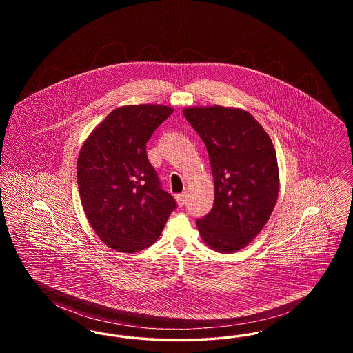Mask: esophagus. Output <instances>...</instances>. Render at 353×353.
Returning a JSON list of instances; mask_svg holds the SVG:
<instances>
[{
	"instance_id": "obj_1",
	"label": "esophagus",
	"mask_w": 353,
	"mask_h": 353,
	"mask_svg": "<svg viewBox=\"0 0 353 353\" xmlns=\"http://www.w3.org/2000/svg\"><path fill=\"white\" fill-rule=\"evenodd\" d=\"M176 201H177V205H179L180 208H183L185 205V201H186V196H185V194L176 196Z\"/></svg>"
}]
</instances>
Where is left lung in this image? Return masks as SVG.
I'll list each match as a JSON object with an SVG mask.
<instances>
[{
    "instance_id": "left-lung-1",
    "label": "left lung",
    "mask_w": 353,
    "mask_h": 353,
    "mask_svg": "<svg viewBox=\"0 0 353 353\" xmlns=\"http://www.w3.org/2000/svg\"><path fill=\"white\" fill-rule=\"evenodd\" d=\"M183 114L206 145L214 181V203L208 216L197 219L199 233L216 252H238L259 234L278 200L274 144L242 108L196 105Z\"/></svg>"
}]
</instances>
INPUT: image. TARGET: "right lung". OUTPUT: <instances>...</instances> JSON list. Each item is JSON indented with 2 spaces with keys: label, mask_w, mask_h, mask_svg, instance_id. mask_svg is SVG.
Wrapping results in <instances>:
<instances>
[{
  "label": "right lung",
  "mask_w": 353,
  "mask_h": 353,
  "mask_svg": "<svg viewBox=\"0 0 353 353\" xmlns=\"http://www.w3.org/2000/svg\"><path fill=\"white\" fill-rule=\"evenodd\" d=\"M173 111L161 104L118 107L79 151L77 177L84 214L112 250L137 252L151 246L176 208L145 151L154 130Z\"/></svg>",
  "instance_id": "right-lung-1"
}]
</instances>
